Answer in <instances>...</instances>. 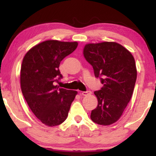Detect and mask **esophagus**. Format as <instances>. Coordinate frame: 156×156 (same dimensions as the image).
<instances>
[{
  "label": "esophagus",
  "mask_w": 156,
  "mask_h": 156,
  "mask_svg": "<svg viewBox=\"0 0 156 156\" xmlns=\"http://www.w3.org/2000/svg\"><path fill=\"white\" fill-rule=\"evenodd\" d=\"M92 94V92H91V91H86V92H82L81 94L83 96H87V95H89V94Z\"/></svg>",
  "instance_id": "34e87169"
}]
</instances>
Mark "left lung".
<instances>
[{
	"instance_id": "obj_1",
	"label": "left lung",
	"mask_w": 156,
	"mask_h": 156,
	"mask_svg": "<svg viewBox=\"0 0 156 156\" xmlns=\"http://www.w3.org/2000/svg\"><path fill=\"white\" fill-rule=\"evenodd\" d=\"M83 54L103 84L94 92L98 103L90 117L97 124L110 125L119 120L133 94L137 76L135 60L128 50L115 42L87 44Z\"/></svg>"
}]
</instances>
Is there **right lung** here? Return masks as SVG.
<instances>
[{"label":"right lung","mask_w":156,"mask_h":156,"mask_svg":"<svg viewBox=\"0 0 156 156\" xmlns=\"http://www.w3.org/2000/svg\"><path fill=\"white\" fill-rule=\"evenodd\" d=\"M77 42L46 40L25 55L20 69L23 94L32 112L44 125H61L68 116L77 91L55 85L62 78L60 62L78 47Z\"/></svg>","instance_id":"right-lung-1"}]
</instances>
